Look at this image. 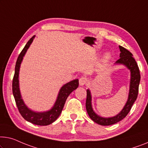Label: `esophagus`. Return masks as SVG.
I'll return each mask as SVG.
<instances>
[{
    "label": "esophagus",
    "mask_w": 148,
    "mask_h": 148,
    "mask_svg": "<svg viewBox=\"0 0 148 148\" xmlns=\"http://www.w3.org/2000/svg\"><path fill=\"white\" fill-rule=\"evenodd\" d=\"M88 82V79L86 78V77L82 76L81 78L79 79V84H80V86H84Z\"/></svg>",
    "instance_id": "1"
}]
</instances>
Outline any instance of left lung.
Listing matches in <instances>:
<instances>
[{"instance_id":"obj_1","label":"left lung","mask_w":148,"mask_h":148,"mask_svg":"<svg viewBox=\"0 0 148 148\" xmlns=\"http://www.w3.org/2000/svg\"><path fill=\"white\" fill-rule=\"evenodd\" d=\"M120 50V58L116 61V64H122L125 66H126L128 69L130 70L131 72V80H130V92L128 99L125 106L123 107L120 113H119L118 115L112 118H102L99 116L93 111V109L92 108L91 103V94L89 90H87V97L86 101V111L88 112V116L90 118L98 124L102 125H110L114 124L117 122H120L125 118L129 112L130 111L132 106L136 100L138 94L139 90V84L140 82V73L138 64L132 56V53L125 49V48L122 46H119Z\"/></svg>"}]
</instances>
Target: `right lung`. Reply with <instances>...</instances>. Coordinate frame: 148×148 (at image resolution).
<instances>
[{"label":"right lung","instance_id":"right-lung-1","mask_svg":"<svg viewBox=\"0 0 148 148\" xmlns=\"http://www.w3.org/2000/svg\"><path fill=\"white\" fill-rule=\"evenodd\" d=\"M34 38V36H33L28 40L17 58L16 66H15L14 75L12 80V93L18 110L20 114H21L24 119H25L28 122H31L32 123L36 125H47L54 122L58 118L68 96L71 94L72 92H73L74 90H76L78 87L79 82L78 79H76V80H72L64 85L59 92L58 98H57L56 102L54 103V106L49 111L41 113V112H34L28 109L24 103L23 99L21 98V93H20L18 74L20 66H21V62L23 60V56H25L26 52L27 51L28 48H29Z\"/></svg>","mask_w":148,"mask_h":148}]
</instances>
